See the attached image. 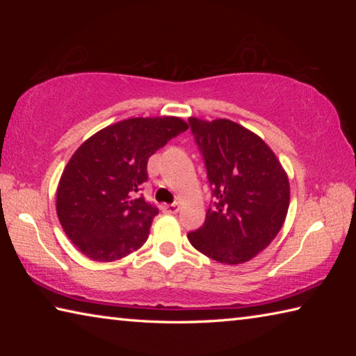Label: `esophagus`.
<instances>
[{"instance_id": "esophagus-1", "label": "esophagus", "mask_w": 356, "mask_h": 356, "mask_svg": "<svg viewBox=\"0 0 356 356\" xmlns=\"http://www.w3.org/2000/svg\"><path fill=\"white\" fill-rule=\"evenodd\" d=\"M161 210H163V212L168 213V215H174V213L179 212V204L177 202L163 204V206H161Z\"/></svg>"}]
</instances>
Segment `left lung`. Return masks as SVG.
<instances>
[{"mask_svg": "<svg viewBox=\"0 0 356 356\" xmlns=\"http://www.w3.org/2000/svg\"><path fill=\"white\" fill-rule=\"evenodd\" d=\"M216 202L190 243L213 261L237 265L267 248L284 225L291 185L284 168L254 131L229 119L190 118Z\"/></svg>", "mask_w": 356, "mask_h": 356, "instance_id": "obj_1", "label": "left lung"}]
</instances>
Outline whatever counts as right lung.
<instances>
[{"label": "right lung", "instance_id": "obj_1", "mask_svg": "<svg viewBox=\"0 0 356 356\" xmlns=\"http://www.w3.org/2000/svg\"><path fill=\"white\" fill-rule=\"evenodd\" d=\"M188 129L176 116L130 118L88 138L59 179L56 213L78 251L113 262L146 243L159 209L136 196L147 180V160Z\"/></svg>", "mask_w": 356, "mask_h": 356}]
</instances>
